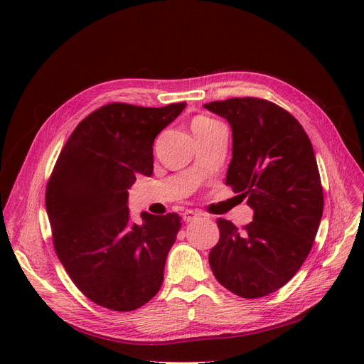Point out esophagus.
<instances>
[{"label":"esophagus","instance_id":"esophagus-1","mask_svg":"<svg viewBox=\"0 0 364 364\" xmlns=\"http://www.w3.org/2000/svg\"><path fill=\"white\" fill-rule=\"evenodd\" d=\"M199 217H200V213L193 211V209H186V211L182 213V218H183V222H186V223L194 222V220L199 218Z\"/></svg>","mask_w":364,"mask_h":364}]
</instances>
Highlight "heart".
I'll list each match as a JSON object with an SVG mask.
<instances>
[{
  "label": "heart",
  "mask_w": 364,
  "mask_h": 364,
  "mask_svg": "<svg viewBox=\"0 0 364 364\" xmlns=\"http://www.w3.org/2000/svg\"><path fill=\"white\" fill-rule=\"evenodd\" d=\"M209 118H206V117H197V118H194V121H193V124H191V127H197V126H202V124H206V123H209Z\"/></svg>",
  "instance_id": "obj_1"
}]
</instances>
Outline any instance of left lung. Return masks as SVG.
Wrapping results in <instances>:
<instances>
[{"label":"left lung","instance_id":"obj_1","mask_svg":"<svg viewBox=\"0 0 364 364\" xmlns=\"http://www.w3.org/2000/svg\"><path fill=\"white\" fill-rule=\"evenodd\" d=\"M232 129L226 185L247 197L253 220L238 229L218 218L209 266L225 289L247 299L287 284L313 247L323 190L311 141L291 114L255 97L203 105Z\"/></svg>","mask_w":364,"mask_h":364}]
</instances>
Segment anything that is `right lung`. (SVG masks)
Masks as SVG:
<instances>
[{
	"instance_id": "obj_1",
	"label": "right lung",
	"mask_w": 364,
	"mask_h": 364,
	"mask_svg": "<svg viewBox=\"0 0 364 364\" xmlns=\"http://www.w3.org/2000/svg\"><path fill=\"white\" fill-rule=\"evenodd\" d=\"M185 102L164 107L109 103L82 119L54 165L46 206L62 266L87 299L134 311L164 281L168 250L181 229L171 213L130 220L127 190L153 173V142Z\"/></svg>"
}]
</instances>
